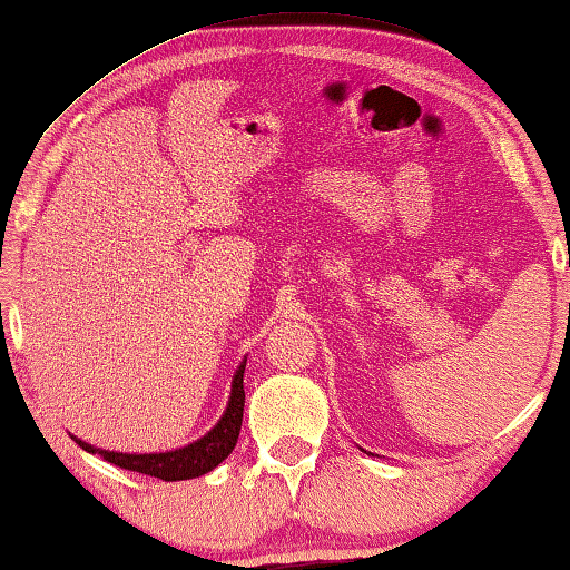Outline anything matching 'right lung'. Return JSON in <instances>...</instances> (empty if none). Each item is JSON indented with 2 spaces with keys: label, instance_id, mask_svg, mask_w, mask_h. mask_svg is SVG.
<instances>
[{
  "label": "right lung",
  "instance_id": "right-lung-1",
  "mask_svg": "<svg viewBox=\"0 0 570 570\" xmlns=\"http://www.w3.org/2000/svg\"><path fill=\"white\" fill-rule=\"evenodd\" d=\"M244 366H247V358H244L239 370L234 374L232 397L222 420H218V423L204 438L183 445V449H175L168 453H117V451H101L96 449V445L78 441V438L76 443L81 445L83 451L99 453V456H104V461L114 463V466L137 471V474H147L163 481H183V479L204 476L229 456L236 445V438H239L242 415H244Z\"/></svg>",
  "mask_w": 570,
  "mask_h": 570
}]
</instances>
